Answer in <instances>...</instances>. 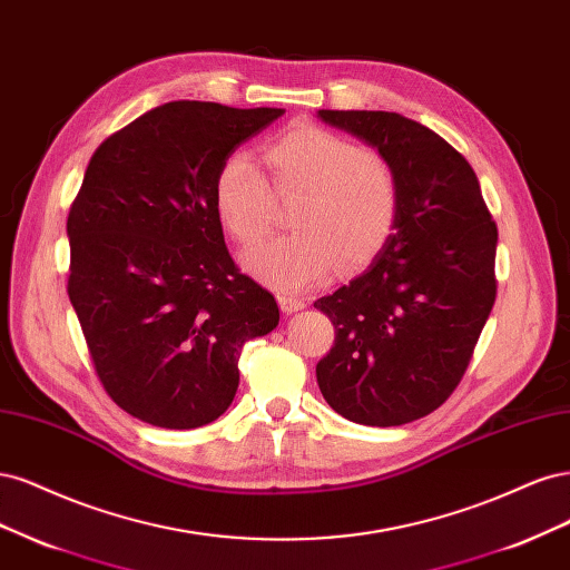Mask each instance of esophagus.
Wrapping results in <instances>:
<instances>
[{"mask_svg": "<svg viewBox=\"0 0 570 570\" xmlns=\"http://www.w3.org/2000/svg\"><path fill=\"white\" fill-rule=\"evenodd\" d=\"M279 307L284 315H293V312H298L305 307V301L303 298H296V296H279Z\"/></svg>", "mask_w": 570, "mask_h": 570, "instance_id": "obj_1", "label": "esophagus"}]
</instances>
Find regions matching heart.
<instances>
[{"label":"heart","instance_id":"obj_1","mask_svg":"<svg viewBox=\"0 0 570 570\" xmlns=\"http://www.w3.org/2000/svg\"><path fill=\"white\" fill-rule=\"evenodd\" d=\"M272 187L246 154L229 156L215 179V208L227 232L250 246L272 229L277 200L301 198L291 215L296 234L272 238L244 255L263 284L296 293L320 284L338 263L370 265L391 242L400 185L389 158L326 127L301 122L265 146Z\"/></svg>","mask_w":570,"mask_h":570}]
</instances>
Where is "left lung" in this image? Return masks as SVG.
<instances>
[{"label":"left lung","instance_id":"obj_1","mask_svg":"<svg viewBox=\"0 0 570 570\" xmlns=\"http://www.w3.org/2000/svg\"><path fill=\"white\" fill-rule=\"evenodd\" d=\"M372 144L400 185L391 242L315 307L336 328L317 364L324 400L364 426H402L452 395L498 296V225L469 160L429 127L389 111H320Z\"/></svg>","mask_w":570,"mask_h":570}]
</instances>
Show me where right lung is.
<instances>
[{"label": "right lung", "instance_id": "add662e5", "mask_svg": "<svg viewBox=\"0 0 570 570\" xmlns=\"http://www.w3.org/2000/svg\"><path fill=\"white\" fill-rule=\"evenodd\" d=\"M284 108L170 101L99 144L68 213V298L120 410L160 429L225 414L246 341L279 324L269 291L236 267L215 179Z\"/></svg>", "mask_w": 570, "mask_h": 570}]
</instances>
